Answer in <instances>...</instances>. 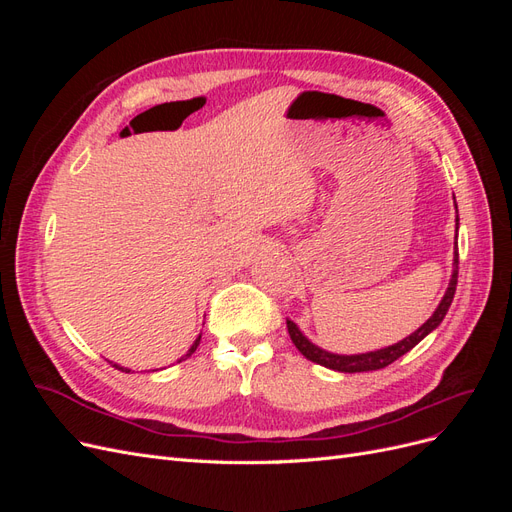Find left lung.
<instances>
[{
	"label": "left lung",
	"mask_w": 512,
	"mask_h": 512,
	"mask_svg": "<svg viewBox=\"0 0 512 512\" xmlns=\"http://www.w3.org/2000/svg\"><path fill=\"white\" fill-rule=\"evenodd\" d=\"M457 209V205H455ZM457 228H459V218H457ZM457 273H459V252H457V237H455V252H453V275L451 282H448V288L444 292V297L440 301V305L436 307V312L429 316V320L425 324H421L414 333H410L408 337L401 339V342L386 346L380 350H371V352H363V354H335L324 350L316 344L309 342V339L301 333V329L294 324L292 320H286L288 324V333L292 344L297 346V350L305 356L307 361L318 363L322 367H329L333 371H344V374H356V371H376L382 369L386 365H391L393 361H397L399 356H404L406 352H410L421 339H425L433 329L440 327V322L444 320L448 307L453 303L455 297V288H457Z\"/></svg>",
	"instance_id": "obj_1"
}]
</instances>
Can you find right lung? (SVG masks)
Wrapping results in <instances>:
<instances>
[{"instance_id":"1","label":"right lung","mask_w":512,"mask_h":512,"mask_svg":"<svg viewBox=\"0 0 512 512\" xmlns=\"http://www.w3.org/2000/svg\"><path fill=\"white\" fill-rule=\"evenodd\" d=\"M200 335H203V333H200ZM200 335H198V337L194 339V344L190 346V350H188V352H185V354L181 356V359H179L177 363L185 361V359H188V356H192V354H194V350H196V348H198V344H200ZM115 367H117V369H121V371H126V374H130V371H132V369H128V367H121V365H117V363H115Z\"/></svg>"}]
</instances>
